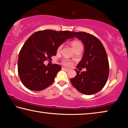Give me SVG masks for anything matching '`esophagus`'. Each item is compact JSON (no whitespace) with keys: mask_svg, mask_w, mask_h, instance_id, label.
Here are the masks:
<instances>
[{"mask_svg":"<svg viewBox=\"0 0 128 128\" xmlns=\"http://www.w3.org/2000/svg\"><path fill=\"white\" fill-rule=\"evenodd\" d=\"M62 70H64V71H69V69H68V68H64V67H62Z\"/></svg>","mask_w":128,"mask_h":128,"instance_id":"obj_1","label":"esophagus"}]
</instances>
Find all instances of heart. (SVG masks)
<instances>
[{
  "label": "heart",
  "mask_w": 128,
  "mask_h": 128,
  "mask_svg": "<svg viewBox=\"0 0 128 128\" xmlns=\"http://www.w3.org/2000/svg\"><path fill=\"white\" fill-rule=\"evenodd\" d=\"M71 44H72V48H74V49H75V48H79V47L82 46V44H80V42L78 40L72 41L71 43ZM62 48V45H60L58 47V48H57V51L58 52L60 51ZM63 64L67 66H71V64H72L71 62L68 60H64L63 62Z\"/></svg>",
  "instance_id": "heart-1"
}]
</instances>
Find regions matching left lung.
<instances>
[{"label": "left lung", "instance_id": "obj_1", "mask_svg": "<svg viewBox=\"0 0 128 128\" xmlns=\"http://www.w3.org/2000/svg\"><path fill=\"white\" fill-rule=\"evenodd\" d=\"M84 47L82 60L76 68H86L80 72L75 70L76 75L71 79L75 89L83 94L90 95L98 93L105 86L109 75V62L107 53L102 43L94 35L84 32H72Z\"/></svg>", "mask_w": 128, "mask_h": 128}]
</instances>
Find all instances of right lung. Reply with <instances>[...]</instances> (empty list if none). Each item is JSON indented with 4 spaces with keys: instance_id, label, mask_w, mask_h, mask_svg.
Wrapping results in <instances>:
<instances>
[{
    "instance_id": "1",
    "label": "right lung",
    "mask_w": 128,
    "mask_h": 128,
    "mask_svg": "<svg viewBox=\"0 0 128 128\" xmlns=\"http://www.w3.org/2000/svg\"><path fill=\"white\" fill-rule=\"evenodd\" d=\"M74 37L68 30H46L35 32L26 40L18 55V73L27 89L40 91L53 84L62 67L57 64L46 66L44 62L52 60V56L56 55L58 47L66 39Z\"/></svg>"
}]
</instances>
